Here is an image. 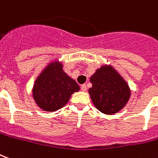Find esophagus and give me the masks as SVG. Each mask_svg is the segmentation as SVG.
<instances>
[{
    "mask_svg": "<svg viewBox=\"0 0 158 158\" xmlns=\"http://www.w3.org/2000/svg\"><path fill=\"white\" fill-rule=\"evenodd\" d=\"M86 90H87L86 85H81V90H83V91H85Z\"/></svg>",
    "mask_w": 158,
    "mask_h": 158,
    "instance_id": "34e87169",
    "label": "esophagus"
}]
</instances>
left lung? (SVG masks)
<instances>
[{"label": "left lung", "instance_id": "1", "mask_svg": "<svg viewBox=\"0 0 158 158\" xmlns=\"http://www.w3.org/2000/svg\"><path fill=\"white\" fill-rule=\"evenodd\" d=\"M89 88L91 101L100 112L114 114L121 111L129 101L131 89L124 78L111 65L103 64L90 76Z\"/></svg>", "mask_w": 158, "mask_h": 158}]
</instances>
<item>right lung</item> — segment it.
Returning <instances> with one entry per match:
<instances>
[{
  "mask_svg": "<svg viewBox=\"0 0 158 158\" xmlns=\"http://www.w3.org/2000/svg\"><path fill=\"white\" fill-rule=\"evenodd\" d=\"M80 90L74 79L64 72L63 63L54 59L47 63L34 81L31 94L41 110L54 112L66 105L72 94Z\"/></svg>",
  "mask_w": 158,
  "mask_h": 158,
  "instance_id": "right-lung-1",
  "label": "right lung"
}]
</instances>
